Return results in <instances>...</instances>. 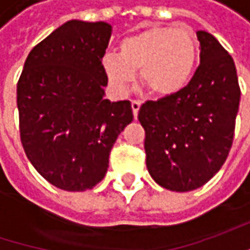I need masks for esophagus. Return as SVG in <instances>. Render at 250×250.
Here are the masks:
<instances>
[{"mask_svg": "<svg viewBox=\"0 0 250 250\" xmlns=\"http://www.w3.org/2000/svg\"><path fill=\"white\" fill-rule=\"evenodd\" d=\"M132 111H133V115H135V118H138V112L140 110V105H142V103L139 100H132Z\"/></svg>", "mask_w": 250, "mask_h": 250, "instance_id": "obj_1", "label": "esophagus"}]
</instances>
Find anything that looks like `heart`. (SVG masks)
Wrapping results in <instances>:
<instances>
[{
    "label": "heart",
    "instance_id": "1",
    "mask_svg": "<svg viewBox=\"0 0 250 250\" xmlns=\"http://www.w3.org/2000/svg\"><path fill=\"white\" fill-rule=\"evenodd\" d=\"M199 61V42L187 26H154L125 37L118 54H105L101 68L112 91L125 96L139 71L140 82L156 96L181 91Z\"/></svg>",
    "mask_w": 250,
    "mask_h": 250
}]
</instances>
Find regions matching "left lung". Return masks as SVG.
<instances>
[{
  "instance_id": "obj_1",
  "label": "left lung",
  "mask_w": 250,
  "mask_h": 250,
  "mask_svg": "<svg viewBox=\"0 0 250 250\" xmlns=\"http://www.w3.org/2000/svg\"><path fill=\"white\" fill-rule=\"evenodd\" d=\"M200 65L181 91L139 110L146 166L160 187L188 192L223 167L232 146L241 89L234 60L213 34L196 33Z\"/></svg>"
}]
</instances>
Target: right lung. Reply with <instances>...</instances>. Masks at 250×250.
I'll use <instances>...</instances> for the list:
<instances>
[{"label":"right lung","mask_w":250,"mask_h":250,"mask_svg":"<svg viewBox=\"0 0 250 250\" xmlns=\"http://www.w3.org/2000/svg\"><path fill=\"white\" fill-rule=\"evenodd\" d=\"M111 32L105 22L68 21L29 53L18 82L24 153L63 190H87L105 177L111 149L133 120L130 101L104 97Z\"/></svg>","instance_id":"1"}]
</instances>
